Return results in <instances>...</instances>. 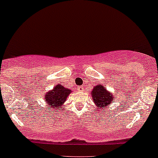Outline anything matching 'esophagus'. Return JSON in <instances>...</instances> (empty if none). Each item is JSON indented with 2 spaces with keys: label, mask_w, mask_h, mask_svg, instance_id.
Masks as SVG:
<instances>
[{
  "label": "esophagus",
  "mask_w": 158,
  "mask_h": 158,
  "mask_svg": "<svg viewBox=\"0 0 158 158\" xmlns=\"http://www.w3.org/2000/svg\"><path fill=\"white\" fill-rule=\"evenodd\" d=\"M78 90L80 91V92H82L84 90V86H78L77 87Z\"/></svg>",
  "instance_id": "34e87169"
}]
</instances>
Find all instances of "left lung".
<instances>
[{"mask_svg": "<svg viewBox=\"0 0 158 158\" xmlns=\"http://www.w3.org/2000/svg\"><path fill=\"white\" fill-rule=\"evenodd\" d=\"M91 95L92 96L93 102L99 110L102 109V107H106V106L111 104L113 100H114V97L112 93L108 92L102 85H98L94 87L91 92Z\"/></svg>", "mask_w": 158, "mask_h": 158, "instance_id": "left-lung-1", "label": "left lung"}]
</instances>
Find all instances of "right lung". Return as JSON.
<instances>
[{"mask_svg": "<svg viewBox=\"0 0 158 158\" xmlns=\"http://www.w3.org/2000/svg\"><path fill=\"white\" fill-rule=\"evenodd\" d=\"M70 92L71 90H69L61 85H57L53 89L46 93L44 99L45 102L51 106V107L57 110L61 108Z\"/></svg>", "mask_w": 158, "mask_h": 158, "instance_id": "1", "label": "right lung"}]
</instances>
